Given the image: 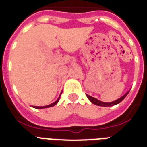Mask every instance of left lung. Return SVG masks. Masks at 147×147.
<instances>
[{"label":"left lung","mask_w":147,"mask_h":147,"mask_svg":"<svg viewBox=\"0 0 147 147\" xmlns=\"http://www.w3.org/2000/svg\"><path fill=\"white\" fill-rule=\"evenodd\" d=\"M129 92H130V91H128L125 94H123V96L121 97V98H118V99H117V100H114V101H112V102H103V101H100V100L96 99L95 98H93V97L90 96V95H88V94H86V95H87L88 98L89 99L90 101H91L92 104H94V105H98V106H101V107H111V106L117 105V104H119L120 102H121V101L125 98V97L127 95Z\"/></svg>","instance_id":"obj_1"}]
</instances>
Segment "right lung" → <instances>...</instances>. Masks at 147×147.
I'll return each mask as SVG.
<instances>
[{
  "label": "right lung",
  "instance_id": "right-lung-1",
  "mask_svg": "<svg viewBox=\"0 0 147 147\" xmlns=\"http://www.w3.org/2000/svg\"><path fill=\"white\" fill-rule=\"evenodd\" d=\"M61 94H62V92H61ZM60 95H61V94H60ZM59 98H60V96L59 97V98H58L57 100H55V102L52 103V104H50V105H46V106H32V107H34V108H37V109H42V108H47V107H53V106L55 105L58 102H59Z\"/></svg>",
  "mask_w": 147,
  "mask_h": 147
}]
</instances>
